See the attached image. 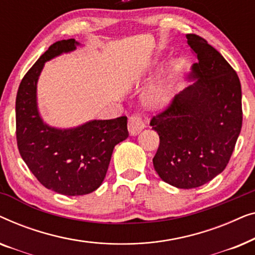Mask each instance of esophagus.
<instances>
[{
  "label": "esophagus",
  "instance_id": "obj_1",
  "mask_svg": "<svg viewBox=\"0 0 255 255\" xmlns=\"http://www.w3.org/2000/svg\"><path fill=\"white\" fill-rule=\"evenodd\" d=\"M128 132H130L132 135L139 133V132L145 128L144 120H142L140 115L139 114L131 115L130 118H128Z\"/></svg>",
  "mask_w": 255,
  "mask_h": 255
}]
</instances>
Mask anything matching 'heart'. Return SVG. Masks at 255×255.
<instances>
[{
    "mask_svg": "<svg viewBox=\"0 0 255 255\" xmlns=\"http://www.w3.org/2000/svg\"><path fill=\"white\" fill-rule=\"evenodd\" d=\"M177 67H179V64L176 61L172 62L168 68L145 89L142 99L148 107L159 108L168 103L172 97Z\"/></svg>",
    "mask_w": 255,
    "mask_h": 255,
    "instance_id": "obj_1",
    "label": "heart"
}]
</instances>
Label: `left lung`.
Wrapping results in <instances>:
<instances>
[{
	"mask_svg": "<svg viewBox=\"0 0 255 255\" xmlns=\"http://www.w3.org/2000/svg\"><path fill=\"white\" fill-rule=\"evenodd\" d=\"M187 39L198 59L189 78L197 81L149 123L160 138L154 169L181 189L203 186L225 169L243 125L236 71L204 38L188 33Z\"/></svg>",
	"mask_w": 255,
	"mask_h": 255,
	"instance_id": "8db88e82",
	"label": "left lung"
}]
</instances>
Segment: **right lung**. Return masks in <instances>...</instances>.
<instances>
[{
  "instance_id": "1",
  "label": "right lung",
  "mask_w": 255,
  "mask_h": 255,
  "mask_svg": "<svg viewBox=\"0 0 255 255\" xmlns=\"http://www.w3.org/2000/svg\"><path fill=\"white\" fill-rule=\"evenodd\" d=\"M75 39L55 41L20 81L16 96L19 154L45 188L67 196L93 193L102 184L114 147L128 135V118L92 121L59 130L44 124L37 109V81L45 61L75 50Z\"/></svg>"
}]
</instances>
